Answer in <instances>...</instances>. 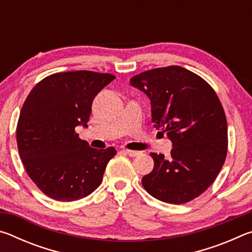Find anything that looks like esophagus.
Instances as JSON below:
<instances>
[{"mask_svg": "<svg viewBox=\"0 0 252 252\" xmlns=\"http://www.w3.org/2000/svg\"><path fill=\"white\" fill-rule=\"evenodd\" d=\"M125 151L127 156H130V157H136V156H140L141 155V152L140 151H134V150H127V149H125Z\"/></svg>", "mask_w": 252, "mask_h": 252, "instance_id": "34e87169", "label": "esophagus"}]
</instances>
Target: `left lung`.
<instances>
[{"label":"left lung","mask_w":252,"mask_h":252,"mask_svg":"<svg viewBox=\"0 0 252 252\" xmlns=\"http://www.w3.org/2000/svg\"><path fill=\"white\" fill-rule=\"evenodd\" d=\"M130 84L150 99L152 122L172 142L168 159L150 153L155 168L142 178L144 189L172 204L199 197L227 156V119L218 95L202 78L178 65L142 72Z\"/></svg>","instance_id":"obj_1"}]
</instances>
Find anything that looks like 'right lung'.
I'll return each mask as SVG.
<instances>
[{
	"label": "right lung",
	"instance_id": "add662e5",
	"mask_svg": "<svg viewBox=\"0 0 252 252\" xmlns=\"http://www.w3.org/2000/svg\"><path fill=\"white\" fill-rule=\"evenodd\" d=\"M116 79L92 71L46 76L30 92L20 112L16 141L29 177L48 197L70 202L101 185L116 149H93L75 133L88 126L92 102Z\"/></svg>",
	"mask_w": 252,
	"mask_h": 252
}]
</instances>
